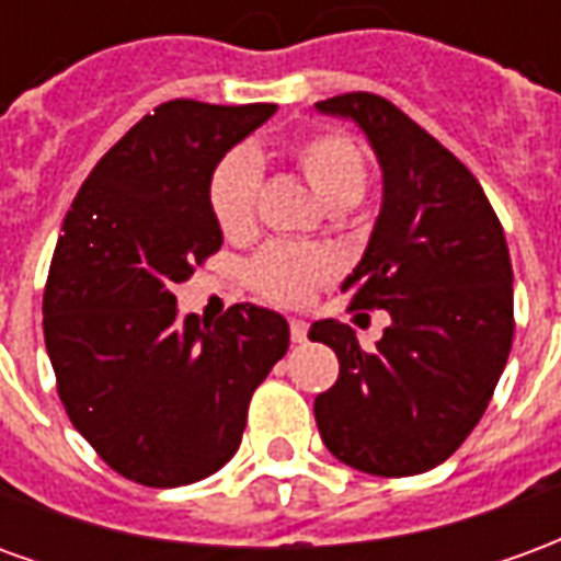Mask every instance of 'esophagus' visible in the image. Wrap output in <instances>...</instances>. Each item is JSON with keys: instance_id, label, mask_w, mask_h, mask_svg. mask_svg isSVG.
Instances as JSON below:
<instances>
[{"instance_id": "34e87169", "label": "esophagus", "mask_w": 561, "mask_h": 561, "mask_svg": "<svg viewBox=\"0 0 561 561\" xmlns=\"http://www.w3.org/2000/svg\"><path fill=\"white\" fill-rule=\"evenodd\" d=\"M306 333H309V324L300 321V318H294L291 321V340L294 342H306Z\"/></svg>"}]
</instances>
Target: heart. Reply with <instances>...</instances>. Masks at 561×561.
Here are the masks:
<instances>
[{"instance_id":"b5f03b06","label":"heart","mask_w":561,"mask_h":561,"mask_svg":"<svg viewBox=\"0 0 561 561\" xmlns=\"http://www.w3.org/2000/svg\"><path fill=\"white\" fill-rule=\"evenodd\" d=\"M294 161L330 207H352L366 188V161L354 140L336 131L309 135L294 144ZM261 161L252 149H231L209 176V207L225 233H243L255 219ZM336 257L316 245L273 243L249 264L257 291L282 306L306 304L318 285L336 276Z\"/></svg>"}]
</instances>
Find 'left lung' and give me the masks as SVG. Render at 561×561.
<instances>
[{"label":"left lung","mask_w":561,"mask_h":561,"mask_svg":"<svg viewBox=\"0 0 561 561\" xmlns=\"http://www.w3.org/2000/svg\"><path fill=\"white\" fill-rule=\"evenodd\" d=\"M318 114L352 119L381 168V209L342 291L390 324L364 352L348 324L321 318L309 340L340 357L316 397L333 457L366 474L435 469L486 412L514 340V270L481 183L433 135L373 92H345Z\"/></svg>","instance_id":"obj_1"}]
</instances>
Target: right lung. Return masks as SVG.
<instances>
[{
    "mask_svg": "<svg viewBox=\"0 0 561 561\" xmlns=\"http://www.w3.org/2000/svg\"><path fill=\"white\" fill-rule=\"evenodd\" d=\"M276 104H159L104 152L62 221L44 288L59 400L99 457L144 486H183L237 454L288 321L231 306L180 318L173 285L219 252L209 176Z\"/></svg>",
    "mask_w": 561,
    "mask_h": 561,
    "instance_id": "right-lung-1",
    "label": "right lung"
}]
</instances>
